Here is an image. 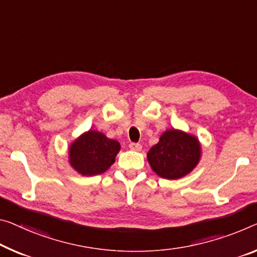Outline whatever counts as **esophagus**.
Listing matches in <instances>:
<instances>
[{
	"instance_id": "obj_1",
	"label": "esophagus",
	"mask_w": 257,
	"mask_h": 257,
	"mask_svg": "<svg viewBox=\"0 0 257 257\" xmlns=\"http://www.w3.org/2000/svg\"><path fill=\"white\" fill-rule=\"evenodd\" d=\"M128 147L132 149V151H137V152H140L142 146L140 144H136V142H131V144L128 145Z\"/></svg>"
}]
</instances>
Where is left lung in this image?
Wrapping results in <instances>:
<instances>
[{
  "label": "left lung",
  "instance_id": "left-lung-1",
  "mask_svg": "<svg viewBox=\"0 0 257 257\" xmlns=\"http://www.w3.org/2000/svg\"><path fill=\"white\" fill-rule=\"evenodd\" d=\"M147 159L152 169L162 178L178 179L195 168L200 160V144L195 137L169 130L151 148Z\"/></svg>",
  "mask_w": 257,
  "mask_h": 257
}]
</instances>
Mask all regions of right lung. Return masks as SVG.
<instances>
[{"instance_id":"1","label":"right lung","mask_w":257,"mask_h":257,"mask_svg":"<svg viewBox=\"0 0 257 257\" xmlns=\"http://www.w3.org/2000/svg\"><path fill=\"white\" fill-rule=\"evenodd\" d=\"M119 149V142L100 132L88 131L70 147V163L84 176L100 175L113 164Z\"/></svg>"}]
</instances>
